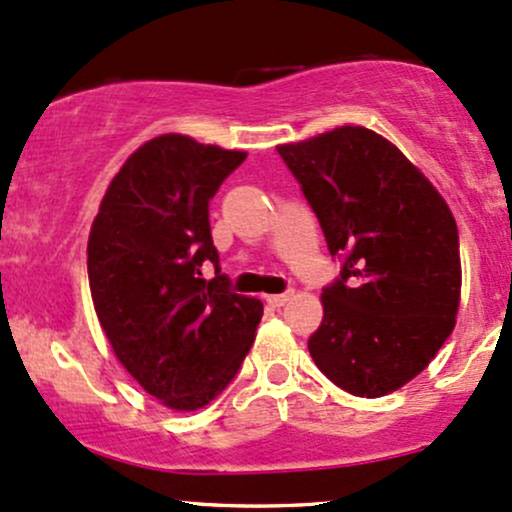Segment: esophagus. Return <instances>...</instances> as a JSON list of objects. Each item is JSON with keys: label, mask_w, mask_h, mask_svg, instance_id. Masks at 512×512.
Segmentation results:
<instances>
[{"label": "esophagus", "mask_w": 512, "mask_h": 512, "mask_svg": "<svg viewBox=\"0 0 512 512\" xmlns=\"http://www.w3.org/2000/svg\"><path fill=\"white\" fill-rule=\"evenodd\" d=\"M264 300H267V303L272 305V307H283V305L288 303V300H291V293H276V295H267V298H264Z\"/></svg>", "instance_id": "obj_1"}]
</instances>
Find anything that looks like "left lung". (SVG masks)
I'll list each match as a JSON object with an SVG mask.
<instances>
[{"label":"left lung","instance_id":"8db88e82","mask_svg":"<svg viewBox=\"0 0 512 512\" xmlns=\"http://www.w3.org/2000/svg\"><path fill=\"white\" fill-rule=\"evenodd\" d=\"M322 224L341 279L324 288L312 360L343 391L379 398L429 362L460 307V243L451 207L384 135L338 126L276 145Z\"/></svg>","mask_w":512,"mask_h":512}]
</instances>
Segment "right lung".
I'll return each instance as SVG.
<instances>
[{
	"mask_svg": "<svg viewBox=\"0 0 512 512\" xmlns=\"http://www.w3.org/2000/svg\"><path fill=\"white\" fill-rule=\"evenodd\" d=\"M248 157L164 133L123 162L88 238L92 305L116 360L164 408H205L236 377L262 303L229 291L209 200ZM218 276L207 282L201 262Z\"/></svg>",
	"mask_w": 512,
	"mask_h": 512,
	"instance_id": "1",
	"label": "right lung"
}]
</instances>
